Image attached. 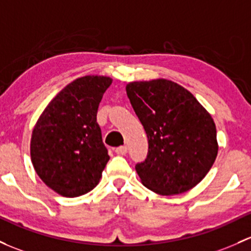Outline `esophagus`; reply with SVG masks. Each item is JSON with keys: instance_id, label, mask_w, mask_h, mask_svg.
Wrapping results in <instances>:
<instances>
[{"instance_id": "esophagus-1", "label": "esophagus", "mask_w": 251, "mask_h": 251, "mask_svg": "<svg viewBox=\"0 0 251 251\" xmlns=\"http://www.w3.org/2000/svg\"><path fill=\"white\" fill-rule=\"evenodd\" d=\"M115 152H117L118 155H125L126 152H127V147H126V146L118 147L117 149H115Z\"/></svg>"}]
</instances>
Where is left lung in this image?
<instances>
[{"label":"left lung","mask_w":251,"mask_h":251,"mask_svg":"<svg viewBox=\"0 0 251 251\" xmlns=\"http://www.w3.org/2000/svg\"><path fill=\"white\" fill-rule=\"evenodd\" d=\"M126 92L148 137V155L136 165L143 185L160 195L196 186L218 155L216 128L191 92L166 79L133 81Z\"/></svg>","instance_id":"left-lung-1"}]
</instances>
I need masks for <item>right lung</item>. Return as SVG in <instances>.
Returning a JSON list of instances; mask_svg holds the SVG:
<instances>
[{
    "mask_svg": "<svg viewBox=\"0 0 251 251\" xmlns=\"http://www.w3.org/2000/svg\"><path fill=\"white\" fill-rule=\"evenodd\" d=\"M112 79L86 75L62 89L47 105L31 137V161L57 194L78 197L99 184L109 155L97 109Z\"/></svg>",
    "mask_w": 251,
    "mask_h": 251,
    "instance_id": "obj_1",
    "label": "right lung"
}]
</instances>
